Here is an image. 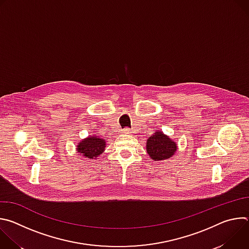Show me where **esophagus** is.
Returning <instances> with one entry per match:
<instances>
[{
    "label": "esophagus",
    "instance_id": "obj_1",
    "mask_svg": "<svg viewBox=\"0 0 249 249\" xmlns=\"http://www.w3.org/2000/svg\"><path fill=\"white\" fill-rule=\"evenodd\" d=\"M123 133H125V134H131V133H133L129 128H126V129H124L123 130Z\"/></svg>",
    "mask_w": 249,
    "mask_h": 249
}]
</instances>
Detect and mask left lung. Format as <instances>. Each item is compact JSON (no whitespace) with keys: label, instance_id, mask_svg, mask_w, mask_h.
<instances>
[{"label":"left lung","instance_id":"obj_1","mask_svg":"<svg viewBox=\"0 0 249 249\" xmlns=\"http://www.w3.org/2000/svg\"><path fill=\"white\" fill-rule=\"evenodd\" d=\"M146 144L147 153L155 161L170 159L178 149L176 142L160 130L151 135Z\"/></svg>","mask_w":249,"mask_h":249}]
</instances>
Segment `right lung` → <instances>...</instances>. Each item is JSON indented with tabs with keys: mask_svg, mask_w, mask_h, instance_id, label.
Listing matches in <instances>:
<instances>
[{
	"mask_svg": "<svg viewBox=\"0 0 249 249\" xmlns=\"http://www.w3.org/2000/svg\"><path fill=\"white\" fill-rule=\"evenodd\" d=\"M106 148V139H102L95 135H90L83 139L77 145V153L86 159L95 160L100 156Z\"/></svg>",
	"mask_w": 249,
	"mask_h": 249,
	"instance_id": "1",
	"label": "right lung"
}]
</instances>
